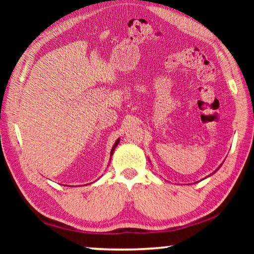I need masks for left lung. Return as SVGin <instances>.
<instances>
[{
  "label": "left lung",
  "mask_w": 254,
  "mask_h": 254,
  "mask_svg": "<svg viewBox=\"0 0 254 254\" xmlns=\"http://www.w3.org/2000/svg\"><path fill=\"white\" fill-rule=\"evenodd\" d=\"M222 165H223V163H222ZM222 165H221V166H220V167H218V168H217V169H216V170H215V171H213V173H212V174H210V175H208V176H207V177H209V176H212V175H213V174H215V173H216V171H217V170H218V169H220V168H221V167H222ZM207 177H205V178H207Z\"/></svg>",
  "instance_id": "1"
}]
</instances>
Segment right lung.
<instances>
[{"mask_svg":"<svg viewBox=\"0 0 254 254\" xmlns=\"http://www.w3.org/2000/svg\"><path fill=\"white\" fill-rule=\"evenodd\" d=\"M119 142H120V137H119V139L117 140V141H115V143H114V145H113V148H112V150H111V158H112V156H113V152H114V150H115V148H117L118 147V144H119ZM111 158H110V160H111Z\"/></svg>","mask_w":254,"mask_h":254,"instance_id":"1","label":"right lung"}]
</instances>
